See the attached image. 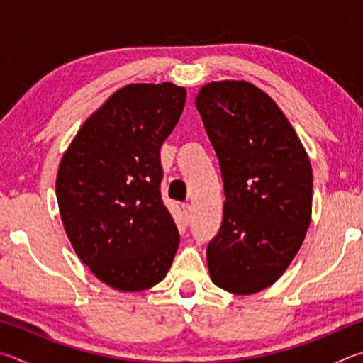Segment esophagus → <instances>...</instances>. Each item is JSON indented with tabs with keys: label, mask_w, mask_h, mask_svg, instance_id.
Returning a JSON list of instances; mask_svg holds the SVG:
<instances>
[{
	"label": "esophagus",
	"mask_w": 363,
	"mask_h": 363,
	"mask_svg": "<svg viewBox=\"0 0 363 363\" xmlns=\"http://www.w3.org/2000/svg\"><path fill=\"white\" fill-rule=\"evenodd\" d=\"M181 208H182V213H184V216H186V219H190V216H192V205L182 203Z\"/></svg>",
	"instance_id": "1"
}]
</instances>
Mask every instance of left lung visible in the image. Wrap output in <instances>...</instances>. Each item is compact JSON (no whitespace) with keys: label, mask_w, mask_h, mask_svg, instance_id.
I'll list each match as a JSON object with an SVG mask.
<instances>
[{"label":"left lung","mask_w":363,"mask_h":363,"mask_svg":"<svg viewBox=\"0 0 363 363\" xmlns=\"http://www.w3.org/2000/svg\"><path fill=\"white\" fill-rule=\"evenodd\" d=\"M196 110L216 152L224 214L206 250L214 285L251 294L274 284L303 245L312 213V168L290 121L247 82H214Z\"/></svg>","instance_id":"1"}]
</instances>
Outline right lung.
Instances as JSON below:
<instances>
[{
	"instance_id": "1",
	"label": "right lung",
	"mask_w": 363,
	"mask_h": 363,
	"mask_svg": "<svg viewBox=\"0 0 363 363\" xmlns=\"http://www.w3.org/2000/svg\"><path fill=\"white\" fill-rule=\"evenodd\" d=\"M186 89L128 84L84 121L59 164L60 218L97 279L140 291L164 279L179 232L162 199L160 149L179 121Z\"/></svg>"
}]
</instances>
